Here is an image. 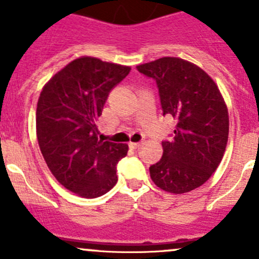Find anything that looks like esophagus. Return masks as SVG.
<instances>
[{
	"label": "esophagus",
	"mask_w": 259,
	"mask_h": 259,
	"mask_svg": "<svg viewBox=\"0 0 259 259\" xmlns=\"http://www.w3.org/2000/svg\"><path fill=\"white\" fill-rule=\"evenodd\" d=\"M140 145H142V143H129V146L132 149H138Z\"/></svg>",
	"instance_id": "obj_1"
}]
</instances>
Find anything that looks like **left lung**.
<instances>
[{"instance_id":"1","label":"left lung","mask_w":259,"mask_h":259,"mask_svg":"<svg viewBox=\"0 0 259 259\" xmlns=\"http://www.w3.org/2000/svg\"><path fill=\"white\" fill-rule=\"evenodd\" d=\"M156 81L163 115L173 116V138L161 143L163 156L149 168L156 187L173 194L204 184L226 151L229 116L213 79L179 57H161L137 66Z\"/></svg>"}]
</instances>
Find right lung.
I'll list each match as a JSON object with an SVG mask.
<instances>
[{"mask_svg": "<svg viewBox=\"0 0 259 259\" xmlns=\"http://www.w3.org/2000/svg\"><path fill=\"white\" fill-rule=\"evenodd\" d=\"M129 66L82 56L54 75L40 94L36 134L57 182L82 198H98L116 184V164L127 144L99 139L96 120L109 93Z\"/></svg>", "mask_w": 259, "mask_h": 259, "instance_id": "1", "label": "right lung"}]
</instances>
